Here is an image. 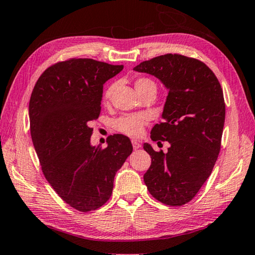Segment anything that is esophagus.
I'll return each mask as SVG.
<instances>
[{
    "label": "esophagus",
    "mask_w": 255,
    "mask_h": 255,
    "mask_svg": "<svg viewBox=\"0 0 255 255\" xmlns=\"http://www.w3.org/2000/svg\"><path fill=\"white\" fill-rule=\"evenodd\" d=\"M132 145H133V148L134 150H137V148L141 147V144L138 143L137 141H132Z\"/></svg>",
    "instance_id": "obj_1"
}]
</instances>
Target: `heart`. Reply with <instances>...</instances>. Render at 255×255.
<instances>
[{
    "mask_svg": "<svg viewBox=\"0 0 255 255\" xmlns=\"http://www.w3.org/2000/svg\"><path fill=\"white\" fill-rule=\"evenodd\" d=\"M135 89L140 94L142 91H144L150 86H155L154 82L152 80L146 79V78H138L135 80ZM114 90V85H110L109 88L105 90L103 100L105 102H108L111 98L112 92ZM148 122V117L144 113H138V114H124L122 117L117 119L113 123L114 129H117L118 132L124 134L127 136L131 137H137L140 136L144 127L146 126Z\"/></svg>",
    "mask_w": 255,
    "mask_h": 255,
    "instance_id": "heart-1",
    "label": "heart"
}]
</instances>
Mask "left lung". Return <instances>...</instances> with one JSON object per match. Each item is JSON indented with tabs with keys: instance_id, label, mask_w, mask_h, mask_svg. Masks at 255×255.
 Here are the masks:
<instances>
[{
	"instance_id": "left-lung-1",
	"label": "left lung",
	"mask_w": 255,
	"mask_h": 255,
	"mask_svg": "<svg viewBox=\"0 0 255 255\" xmlns=\"http://www.w3.org/2000/svg\"><path fill=\"white\" fill-rule=\"evenodd\" d=\"M134 70L154 75L169 90L163 121L151 131L153 141H167V152L144 150L151 155L144 183L163 204L181 206L194 198L209 179L221 148L225 103L217 76L202 61L164 54Z\"/></svg>"
}]
</instances>
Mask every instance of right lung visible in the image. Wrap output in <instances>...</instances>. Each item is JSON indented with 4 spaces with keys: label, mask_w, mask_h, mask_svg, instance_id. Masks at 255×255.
Returning <instances> with one entry per match:
<instances>
[{
    "label": "right lung",
    "mask_w": 255,
    "mask_h": 255,
    "mask_svg": "<svg viewBox=\"0 0 255 255\" xmlns=\"http://www.w3.org/2000/svg\"><path fill=\"white\" fill-rule=\"evenodd\" d=\"M123 70L92 59H70L47 68L32 91L28 115L42 172L57 195L80 212L108 202L114 176L133 151L122 134L105 148L91 145V121L101 112L103 84Z\"/></svg>",
    "instance_id": "right-lung-1"
}]
</instances>
